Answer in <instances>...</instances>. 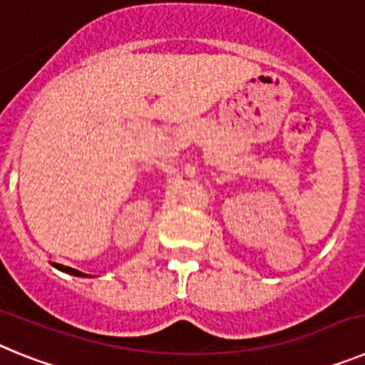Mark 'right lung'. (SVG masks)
<instances>
[{"label": "right lung", "mask_w": 365, "mask_h": 365, "mask_svg": "<svg viewBox=\"0 0 365 365\" xmlns=\"http://www.w3.org/2000/svg\"><path fill=\"white\" fill-rule=\"evenodd\" d=\"M56 269H60V270H63V272H69V274H74V276H87V274H83V272H80V270H76V269H71V267H63V265H56Z\"/></svg>", "instance_id": "1"}]
</instances>
